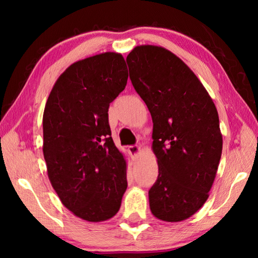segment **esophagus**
I'll return each mask as SVG.
<instances>
[{
    "instance_id": "obj_1",
    "label": "esophagus",
    "mask_w": 258,
    "mask_h": 258,
    "mask_svg": "<svg viewBox=\"0 0 258 258\" xmlns=\"http://www.w3.org/2000/svg\"><path fill=\"white\" fill-rule=\"evenodd\" d=\"M141 148L138 147V146H131L128 147V152L131 154V157H132V159H138L139 156L141 155Z\"/></svg>"
}]
</instances>
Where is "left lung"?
<instances>
[{"instance_id":"1","label":"left lung","mask_w":258,"mask_h":258,"mask_svg":"<svg viewBox=\"0 0 258 258\" xmlns=\"http://www.w3.org/2000/svg\"><path fill=\"white\" fill-rule=\"evenodd\" d=\"M134 89L151 113L158 177L149 190L152 215L181 222L209 197L223 139L217 109L203 83L167 49L138 45L126 58Z\"/></svg>"}]
</instances>
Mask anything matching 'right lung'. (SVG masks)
Wrapping results in <instances>:
<instances>
[{
  "instance_id": "1",
  "label": "right lung",
  "mask_w": 258,
  "mask_h": 258,
  "mask_svg": "<svg viewBox=\"0 0 258 258\" xmlns=\"http://www.w3.org/2000/svg\"><path fill=\"white\" fill-rule=\"evenodd\" d=\"M127 78L117 52L78 60L55 81L44 108L47 176L63 206L87 222L115 216L127 187V163L108 123L109 104Z\"/></svg>"
}]
</instances>
